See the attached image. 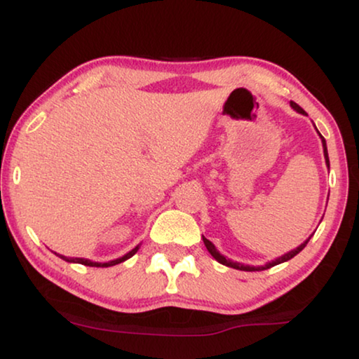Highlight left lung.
<instances>
[{
    "mask_svg": "<svg viewBox=\"0 0 359 359\" xmlns=\"http://www.w3.org/2000/svg\"><path fill=\"white\" fill-rule=\"evenodd\" d=\"M291 107H292L294 111H297L299 114H306V111H304L302 107L299 106V104H296V102H294V101H291ZM306 116H307V114H306ZM317 132H318V130H317ZM318 135H320V139H322V147H323V156H325V163H327L328 168H330V161H328V151H327L325 139H323L320 132H318ZM311 237H312V235H311ZM311 237H309L304 243L299 245L297 248H294V250H291V252L284 253L283 257H279V258H276V259H273V262H268L266 264H263V266H252V264H243V263H238V262H232V259H230V258L224 257V255L220 253L219 250L214 247V243L210 242V240H208L205 237H203V240H204L205 248H208V252H209L210 255H212V257H214L215 259H217V262H219L220 264H225V266H230V268L240 269V271H262V269H268V268H271V266H276V264H279V263H284V262H287V259H291V258L296 257V255H297L299 252H302L304 247H306V245L309 243V240H311Z\"/></svg>",
    "mask_w": 359,
    "mask_h": 359,
    "instance_id": "1",
    "label": "left lung"
}]
</instances>
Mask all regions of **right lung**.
<instances>
[{
	"label": "right lung",
	"mask_w": 359,
	"mask_h": 359,
	"mask_svg": "<svg viewBox=\"0 0 359 359\" xmlns=\"http://www.w3.org/2000/svg\"><path fill=\"white\" fill-rule=\"evenodd\" d=\"M140 245H137L135 248H132L129 253H126L124 257L121 258H116L112 259V262H107V263H97V262H91V259H86V258H70V257H63V255H58L55 253L57 257H60L62 259H65V262L68 263H80V264H85V266H96V268H107V266H114V264H119L122 262H126V259H129L130 257H134V255L137 253V250H139Z\"/></svg>",
	"instance_id": "add662e5"
}]
</instances>
